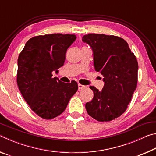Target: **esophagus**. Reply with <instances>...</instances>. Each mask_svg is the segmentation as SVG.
<instances>
[{
  "instance_id": "obj_1",
  "label": "esophagus",
  "mask_w": 156,
  "mask_h": 156,
  "mask_svg": "<svg viewBox=\"0 0 156 156\" xmlns=\"http://www.w3.org/2000/svg\"><path fill=\"white\" fill-rule=\"evenodd\" d=\"M78 89H83L84 88H85V86H84L83 84H78Z\"/></svg>"
}]
</instances>
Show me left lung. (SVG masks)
I'll return each mask as SVG.
<instances>
[{
    "label": "left lung",
    "mask_w": 156,
    "mask_h": 156,
    "mask_svg": "<svg viewBox=\"0 0 156 156\" xmlns=\"http://www.w3.org/2000/svg\"><path fill=\"white\" fill-rule=\"evenodd\" d=\"M93 51L95 70L103 76L102 91L94 86L88 114L99 122H109L125 112L138 83V64L129 44L120 37L89 34L83 37Z\"/></svg>",
    "instance_id": "1"
}]
</instances>
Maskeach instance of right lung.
<instances>
[{"label":"right lung","instance_id":"add662e5","mask_svg":"<svg viewBox=\"0 0 156 156\" xmlns=\"http://www.w3.org/2000/svg\"><path fill=\"white\" fill-rule=\"evenodd\" d=\"M76 39L74 34L33 37L18 56V87L31 109L43 119L61 114L78 90L76 81L65 83L52 77L64 65L67 50Z\"/></svg>","mask_w":156,"mask_h":156}]
</instances>
